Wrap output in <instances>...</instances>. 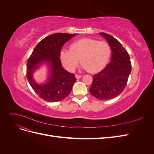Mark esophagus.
Wrapping results in <instances>:
<instances>
[{
    "mask_svg": "<svg viewBox=\"0 0 154 154\" xmlns=\"http://www.w3.org/2000/svg\"><path fill=\"white\" fill-rule=\"evenodd\" d=\"M75 77H76V79H79V78H82V76L81 75H78V74H76Z\"/></svg>",
    "mask_w": 154,
    "mask_h": 154,
    "instance_id": "obj_1",
    "label": "esophagus"
}]
</instances>
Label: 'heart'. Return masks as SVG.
Wrapping results in <instances>:
<instances>
[{"mask_svg": "<svg viewBox=\"0 0 154 154\" xmlns=\"http://www.w3.org/2000/svg\"><path fill=\"white\" fill-rule=\"evenodd\" d=\"M110 53V46L106 42L83 38L72 42L69 50L60 51V58L64 67L69 71H74L80 59L83 68L90 72H96L104 68Z\"/></svg>", "mask_w": 154, "mask_h": 154, "instance_id": "heart-1", "label": "heart"}]
</instances>
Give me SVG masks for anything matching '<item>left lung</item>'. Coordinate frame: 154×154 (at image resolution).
Wrapping results in <instances>:
<instances>
[{
  "label": "left lung",
  "mask_w": 154,
  "mask_h": 154,
  "mask_svg": "<svg viewBox=\"0 0 154 154\" xmlns=\"http://www.w3.org/2000/svg\"><path fill=\"white\" fill-rule=\"evenodd\" d=\"M108 41L112 50L109 63L94 75L91 94L100 100H108L118 96L127 85L132 65L129 54L119 42L105 32H100Z\"/></svg>",
  "instance_id": "1"
}]
</instances>
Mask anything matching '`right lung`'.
<instances>
[{"label":"right lung","instance_id":"obj_1","mask_svg":"<svg viewBox=\"0 0 154 154\" xmlns=\"http://www.w3.org/2000/svg\"><path fill=\"white\" fill-rule=\"evenodd\" d=\"M76 34L57 32L45 37L36 45L27 62L26 76L30 85L40 97L49 102L63 100L71 92L76 79L74 74L69 72L62 66L60 53L62 46ZM43 62L49 63L50 75L44 85L36 84L32 73Z\"/></svg>","mask_w":154,"mask_h":154}]
</instances>
